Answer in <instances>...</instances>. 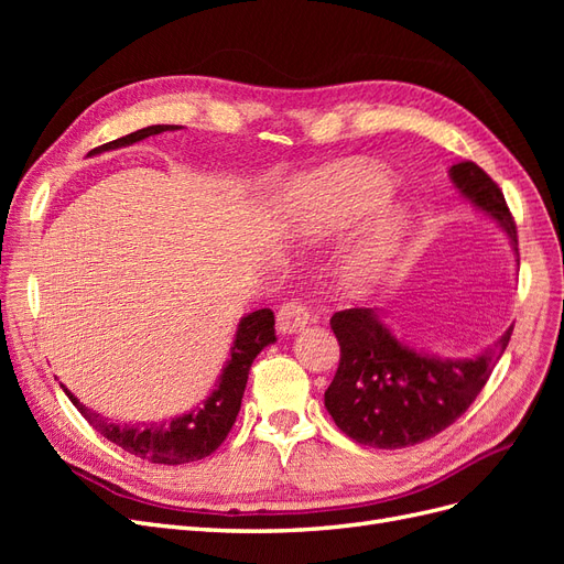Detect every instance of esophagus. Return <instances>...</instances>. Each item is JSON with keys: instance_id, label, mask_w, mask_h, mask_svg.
Instances as JSON below:
<instances>
[{"instance_id": "obj_1", "label": "esophagus", "mask_w": 564, "mask_h": 564, "mask_svg": "<svg viewBox=\"0 0 564 564\" xmlns=\"http://www.w3.org/2000/svg\"><path fill=\"white\" fill-rule=\"evenodd\" d=\"M311 322V305L303 299H292L280 305L278 329L282 334H296Z\"/></svg>"}]
</instances>
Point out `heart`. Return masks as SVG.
Here are the masks:
<instances>
[{
	"label": "heart",
	"mask_w": 564,
	"mask_h": 564,
	"mask_svg": "<svg viewBox=\"0 0 564 564\" xmlns=\"http://www.w3.org/2000/svg\"><path fill=\"white\" fill-rule=\"evenodd\" d=\"M392 193L390 176L379 166L348 164L319 178L308 202L299 212V230L308 237H329L350 228L357 220L379 209ZM404 230V214L386 209L357 242L348 272L362 284L379 278L395 253Z\"/></svg>",
	"instance_id": "heart-1"
}]
</instances>
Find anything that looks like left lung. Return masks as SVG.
Returning <instances> with one entry per match:
<instances>
[{"label":"left lung","mask_w":564,"mask_h":564,"mask_svg":"<svg viewBox=\"0 0 564 564\" xmlns=\"http://www.w3.org/2000/svg\"><path fill=\"white\" fill-rule=\"evenodd\" d=\"M452 181L475 207L499 220L518 251L513 214L485 169L458 162L452 166ZM329 324L340 360L324 390V406L348 437L379 449L412 447L449 429L480 395L513 334L508 329L468 360H437L400 344L373 311H338Z\"/></svg>","instance_id":"1"}]
</instances>
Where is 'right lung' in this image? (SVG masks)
<instances>
[{
  "label": "right lung",
  "mask_w": 564,
  "mask_h": 564,
  "mask_svg": "<svg viewBox=\"0 0 564 564\" xmlns=\"http://www.w3.org/2000/svg\"><path fill=\"white\" fill-rule=\"evenodd\" d=\"M169 129H176L174 124H155L141 131H133L122 139L110 141L106 145H98L91 152H104L112 148L131 145L135 141H143L148 135H155ZM275 340V315L270 308H261L251 315H247L240 327H237L235 344L230 348V360L220 373L218 388L212 392L202 406L195 412L183 414L178 419H172L169 423H150L139 429V425H122L104 419L100 414L91 412L84 406L70 390H65V395L79 409V414L87 419L94 429L108 437L112 445L122 447L124 452L145 458L150 464H166L178 466L187 464V460H199L204 456L214 454L224 440L228 437L232 423L240 412L242 395L249 379L251 362L256 360L265 346Z\"/></svg>",
  "instance_id": "add662e5"
}]
</instances>
